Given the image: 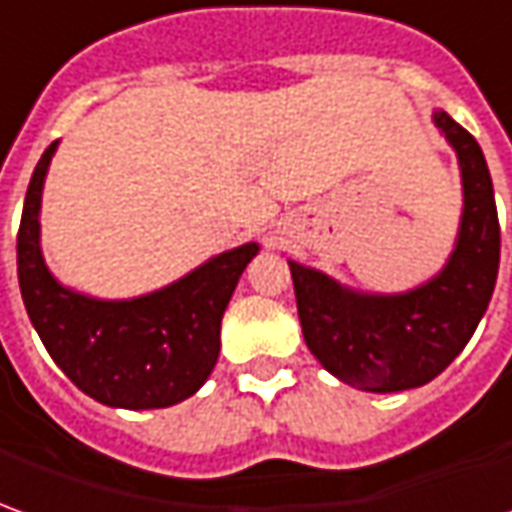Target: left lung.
Wrapping results in <instances>:
<instances>
[{
    "label": "left lung",
    "instance_id": "1",
    "mask_svg": "<svg viewBox=\"0 0 512 512\" xmlns=\"http://www.w3.org/2000/svg\"><path fill=\"white\" fill-rule=\"evenodd\" d=\"M434 125L457 151L465 196L446 269L406 294H361L288 263L308 350L330 375L364 392L429 384L460 356L493 297L502 238L488 162L446 111H434Z\"/></svg>",
    "mask_w": 512,
    "mask_h": 512
}]
</instances>
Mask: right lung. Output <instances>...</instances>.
Segmentation results:
<instances>
[{"mask_svg":"<svg viewBox=\"0 0 512 512\" xmlns=\"http://www.w3.org/2000/svg\"><path fill=\"white\" fill-rule=\"evenodd\" d=\"M55 145L33 170L16 238L19 288L33 328L66 378L106 406L165 409L190 398L218 361L221 316L260 246L229 249L137 300H95L64 288L38 246L41 190Z\"/></svg>","mask_w":512,"mask_h":512,"instance_id":"1","label":"right lung"}]
</instances>
